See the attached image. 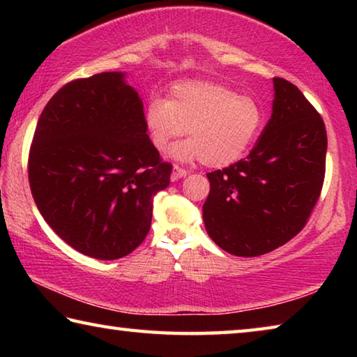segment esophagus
<instances>
[{"label":"esophagus","mask_w":357,"mask_h":357,"mask_svg":"<svg viewBox=\"0 0 357 357\" xmlns=\"http://www.w3.org/2000/svg\"><path fill=\"white\" fill-rule=\"evenodd\" d=\"M187 173H189V172L176 165V167L173 168V172H172V181H178L181 178H184V176H187Z\"/></svg>","instance_id":"obj_1"}]
</instances>
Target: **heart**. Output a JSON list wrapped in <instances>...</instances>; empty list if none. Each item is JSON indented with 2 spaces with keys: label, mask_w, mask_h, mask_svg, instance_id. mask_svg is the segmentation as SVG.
<instances>
[{
  "label": "heart",
  "mask_w": 357,
  "mask_h": 357,
  "mask_svg": "<svg viewBox=\"0 0 357 357\" xmlns=\"http://www.w3.org/2000/svg\"><path fill=\"white\" fill-rule=\"evenodd\" d=\"M153 146L164 153L187 130L190 140L178 144L179 160L200 159L211 168L243 159L257 140L263 112L250 96L211 82L178 83L167 100L153 99L144 113Z\"/></svg>",
  "instance_id": "heart-1"
}]
</instances>
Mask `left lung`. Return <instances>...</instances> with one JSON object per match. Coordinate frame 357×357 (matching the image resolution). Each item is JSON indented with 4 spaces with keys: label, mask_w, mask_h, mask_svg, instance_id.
Instances as JSON below:
<instances>
[{
    "label": "left lung",
    "mask_w": 357,
    "mask_h": 357,
    "mask_svg": "<svg viewBox=\"0 0 357 357\" xmlns=\"http://www.w3.org/2000/svg\"><path fill=\"white\" fill-rule=\"evenodd\" d=\"M273 114L245 159L208 173L203 220L214 243L258 257L293 239L321 195L328 135L298 86L274 78Z\"/></svg>",
    "instance_id": "obj_1"
}]
</instances>
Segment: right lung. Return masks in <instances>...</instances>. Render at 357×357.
<instances>
[{
  "mask_svg": "<svg viewBox=\"0 0 357 357\" xmlns=\"http://www.w3.org/2000/svg\"><path fill=\"white\" fill-rule=\"evenodd\" d=\"M146 130L143 102L121 72L69 82L40 113L29 187L45 222L83 255L123 258L146 238L153 197L173 170Z\"/></svg>",
  "mask_w": 357,
  "mask_h": 357,
  "instance_id": "add662e5",
  "label": "right lung"
}]
</instances>
